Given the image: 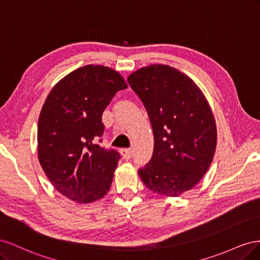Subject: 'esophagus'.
<instances>
[{"instance_id":"34e87169","label":"esophagus","mask_w":260,"mask_h":260,"mask_svg":"<svg viewBox=\"0 0 260 260\" xmlns=\"http://www.w3.org/2000/svg\"><path fill=\"white\" fill-rule=\"evenodd\" d=\"M120 154L122 156V158L130 159L132 156V151L130 148H122V149H120Z\"/></svg>"}]
</instances>
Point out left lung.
<instances>
[{"label":"left lung","mask_w":260,"mask_h":260,"mask_svg":"<svg viewBox=\"0 0 260 260\" xmlns=\"http://www.w3.org/2000/svg\"><path fill=\"white\" fill-rule=\"evenodd\" d=\"M142 101L154 133L151 160L138 170L149 190L176 198L190 191L214 158V115L195 82L168 65L143 67L128 77Z\"/></svg>","instance_id":"obj_1"}]
</instances>
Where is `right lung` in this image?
I'll list each match as a JSON object with an SVG mask.
<instances>
[{
  "mask_svg": "<svg viewBox=\"0 0 260 260\" xmlns=\"http://www.w3.org/2000/svg\"><path fill=\"white\" fill-rule=\"evenodd\" d=\"M128 85L116 70L86 65L62 78L46 98L38 123V157L53 186L80 204L109 191L120 159L98 144L102 114L115 94Z\"/></svg>",
  "mask_w": 260,
  "mask_h": 260,
  "instance_id": "add662e5",
  "label": "right lung"
}]
</instances>
